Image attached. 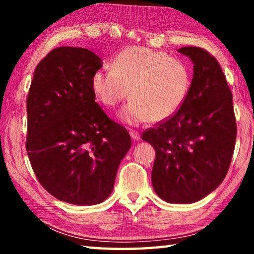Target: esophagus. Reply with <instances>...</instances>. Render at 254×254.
Instances as JSON below:
<instances>
[{
	"mask_svg": "<svg viewBox=\"0 0 254 254\" xmlns=\"http://www.w3.org/2000/svg\"><path fill=\"white\" fill-rule=\"evenodd\" d=\"M130 135H131V137L133 140H139L140 139V134H139V132L137 131H135V130H130Z\"/></svg>",
	"mask_w": 254,
	"mask_h": 254,
	"instance_id": "obj_1",
	"label": "esophagus"
}]
</instances>
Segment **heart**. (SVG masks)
Masks as SVG:
<instances>
[{"instance_id":"heart-1","label":"heart","mask_w":254,"mask_h":254,"mask_svg":"<svg viewBox=\"0 0 254 254\" xmlns=\"http://www.w3.org/2000/svg\"><path fill=\"white\" fill-rule=\"evenodd\" d=\"M191 85L187 64L168 54L144 47H131L115 57L109 70H97L92 88L103 104L114 107L131 100L120 111L131 124L163 121L183 106Z\"/></svg>"}]
</instances>
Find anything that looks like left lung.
Instances as JSON below:
<instances>
[{
    "label": "left lung",
    "instance_id": "1",
    "mask_svg": "<svg viewBox=\"0 0 254 254\" xmlns=\"http://www.w3.org/2000/svg\"><path fill=\"white\" fill-rule=\"evenodd\" d=\"M194 63L190 89L176 113L145 130L156 150L151 174L157 195L168 203L204 198L224 180L236 140L233 97L220 64L207 50L183 47Z\"/></svg>",
    "mask_w": 254,
    "mask_h": 254
}]
</instances>
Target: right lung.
Instances as JSON below:
<instances>
[{"label":"right lung","mask_w":254,"mask_h":254,"mask_svg":"<svg viewBox=\"0 0 254 254\" xmlns=\"http://www.w3.org/2000/svg\"><path fill=\"white\" fill-rule=\"evenodd\" d=\"M100 57L85 48L59 47L40 60L27 97L25 149L38 180L56 198L95 205L113 190L131 147L126 127L95 102Z\"/></svg>","instance_id":"1"}]
</instances>
